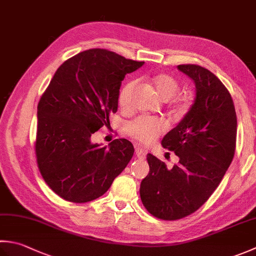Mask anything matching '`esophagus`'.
I'll return each instance as SVG.
<instances>
[{"instance_id": "1", "label": "esophagus", "mask_w": 256, "mask_h": 256, "mask_svg": "<svg viewBox=\"0 0 256 256\" xmlns=\"http://www.w3.org/2000/svg\"><path fill=\"white\" fill-rule=\"evenodd\" d=\"M146 153H148V151L143 148H140V146L135 148V155H136V156L140 158H144Z\"/></svg>"}]
</instances>
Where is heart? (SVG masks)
Masks as SVG:
<instances>
[{"mask_svg":"<svg viewBox=\"0 0 256 256\" xmlns=\"http://www.w3.org/2000/svg\"><path fill=\"white\" fill-rule=\"evenodd\" d=\"M150 83L152 84L155 92L164 101L173 98L178 91V83L172 75L160 73L148 78ZM135 88V82H128L123 88L121 94H120L118 102L122 108H128L131 103V94ZM188 98L182 96L176 100V105L180 110H183L188 106ZM165 128L162 121L158 118H148V116H140L135 118L134 121L130 122L126 126V132L132 138L136 141L148 144L154 141L158 135L161 134Z\"/></svg>","mask_w":256,"mask_h":256,"instance_id":"b5f03b06","label":"heart"}]
</instances>
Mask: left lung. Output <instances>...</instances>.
I'll return each instance as SVG.
<instances>
[{
    "instance_id": "8db88e82",
    "label": "left lung",
    "mask_w": 256,
    "mask_h": 256,
    "mask_svg": "<svg viewBox=\"0 0 256 256\" xmlns=\"http://www.w3.org/2000/svg\"><path fill=\"white\" fill-rule=\"evenodd\" d=\"M178 68L195 84L191 108L161 142L178 163L168 168L148 153L150 172L140 186L145 208L166 221L188 216L208 201L231 165L236 142V113L224 84L200 65Z\"/></svg>"
}]
</instances>
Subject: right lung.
<instances>
[{"label":"right lung","instance_id":"add662e5","mask_svg":"<svg viewBox=\"0 0 256 256\" xmlns=\"http://www.w3.org/2000/svg\"><path fill=\"white\" fill-rule=\"evenodd\" d=\"M143 64L92 48L56 70L38 105L35 153L42 178L58 196L74 203L93 201L131 161L134 148L128 140L101 146L92 135L116 113L125 75Z\"/></svg>","mask_w":256,"mask_h":256}]
</instances>
